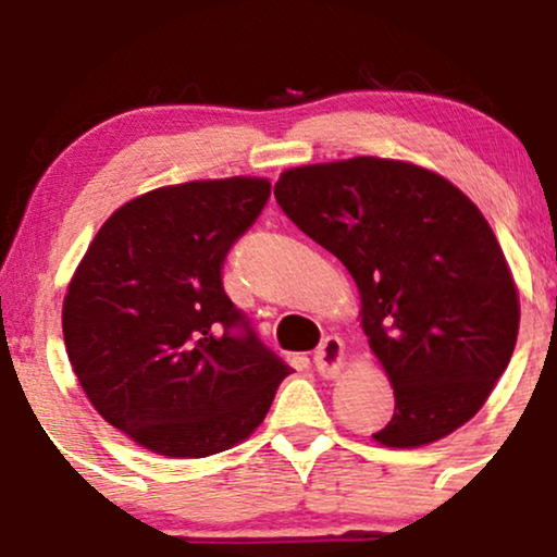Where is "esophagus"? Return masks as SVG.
Segmentation results:
<instances>
[{"label":"esophagus","mask_w":557,"mask_h":557,"mask_svg":"<svg viewBox=\"0 0 557 557\" xmlns=\"http://www.w3.org/2000/svg\"><path fill=\"white\" fill-rule=\"evenodd\" d=\"M343 361H345V345L341 337L335 335L324 337V341L319 343V348L314 350V367L322 376H335L341 372Z\"/></svg>","instance_id":"1"}]
</instances>
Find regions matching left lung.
<instances>
[{
	"label": "left lung",
	"instance_id": "left-lung-1",
	"mask_svg": "<svg viewBox=\"0 0 557 557\" xmlns=\"http://www.w3.org/2000/svg\"><path fill=\"white\" fill-rule=\"evenodd\" d=\"M274 198L359 285L361 327L395 393L372 437L419 447L463 426L519 335V293L482 212L437 172L356 157L285 170Z\"/></svg>",
	"mask_w": 557,
	"mask_h": 557
}]
</instances>
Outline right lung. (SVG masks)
<instances>
[{
    "instance_id": "obj_1",
    "label": "right lung",
    "mask_w": 557,
    "mask_h": 557,
    "mask_svg": "<svg viewBox=\"0 0 557 557\" xmlns=\"http://www.w3.org/2000/svg\"><path fill=\"white\" fill-rule=\"evenodd\" d=\"M264 177L168 185L101 225L62 306L67 359L114 430L170 458H207L264 421L290 367L222 287Z\"/></svg>"
}]
</instances>
